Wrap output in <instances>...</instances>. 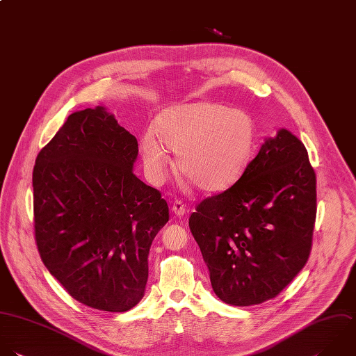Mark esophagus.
Returning <instances> with one entry per match:
<instances>
[{
    "label": "esophagus",
    "instance_id": "obj_1",
    "mask_svg": "<svg viewBox=\"0 0 356 356\" xmlns=\"http://www.w3.org/2000/svg\"><path fill=\"white\" fill-rule=\"evenodd\" d=\"M172 211H173V213L177 215V216H183V215L186 213V205H184V202L180 201V200H176V201L172 204Z\"/></svg>",
    "mask_w": 356,
    "mask_h": 356
}]
</instances>
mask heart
<instances>
[{
	"label": "heart",
	"instance_id": "b5f03b06",
	"mask_svg": "<svg viewBox=\"0 0 356 356\" xmlns=\"http://www.w3.org/2000/svg\"><path fill=\"white\" fill-rule=\"evenodd\" d=\"M154 129L141 138L149 179H163L170 165L168 147L176 152L177 172L207 193L223 191L244 175L257 141L248 112L211 101L172 106L156 118Z\"/></svg>",
	"mask_w": 356,
	"mask_h": 356
}]
</instances>
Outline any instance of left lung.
<instances>
[{"label":"left lung","mask_w":356,"mask_h":356,"mask_svg":"<svg viewBox=\"0 0 356 356\" xmlns=\"http://www.w3.org/2000/svg\"><path fill=\"white\" fill-rule=\"evenodd\" d=\"M316 219V175L286 129L266 138L244 175L201 201L188 226L215 294L236 307L279 296L305 266Z\"/></svg>","instance_id":"left-lung-1"}]
</instances>
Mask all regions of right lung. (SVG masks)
I'll return each instance as SVG.
<instances>
[{"instance_id": "right-lung-1", "label": "right lung", "mask_w": 356, "mask_h": 356, "mask_svg": "<svg viewBox=\"0 0 356 356\" xmlns=\"http://www.w3.org/2000/svg\"><path fill=\"white\" fill-rule=\"evenodd\" d=\"M137 138L97 106L74 112L33 169L34 236L48 272L79 302L126 312L144 297L148 254L169 220L134 173Z\"/></svg>"}]
</instances>
